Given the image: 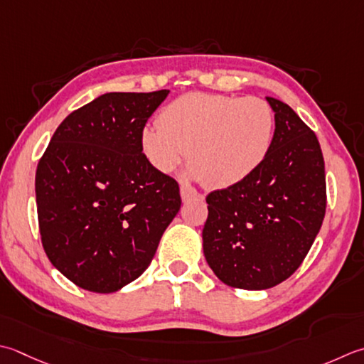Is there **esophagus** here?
Masks as SVG:
<instances>
[{
    "label": "esophagus",
    "instance_id": "esophagus-1",
    "mask_svg": "<svg viewBox=\"0 0 364 364\" xmlns=\"http://www.w3.org/2000/svg\"><path fill=\"white\" fill-rule=\"evenodd\" d=\"M180 191H181V198L184 202H188V200H191V198H196L198 196V192L194 188L188 186V184H183Z\"/></svg>",
    "mask_w": 364,
    "mask_h": 364
}]
</instances>
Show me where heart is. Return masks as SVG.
Segmentation results:
<instances>
[{"instance_id": "obj_1", "label": "heart", "mask_w": 364, "mask_h": 364, "mask_svg": "<svg viewBox=\"0 0 364 364\" xmlns=\"http://www.w3.org/2000/svg\"><path fill=\"white\" fill-rule=\"evenodd\" d=\"M274 113L260 97L189 92L159 113V126L140 132L146 161L172 173L188 153L192 175L205 186L224 189L247 180L273 145Z\"/></svg>"}]
</instances>
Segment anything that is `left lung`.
<instances>
[{
  "mask_svg": "<svg viewBox=\"0 0 364 364\" xmlns=\"http://www.w3.org/2000/svg\"><path fill=\"white\" fill-rule=\"evenodd\" d=\"M273 145L257 172L206 197L203 252L227 286L274 287L301 265L326 210L325 162L316 134L279 99Z\"/></svg>",
  "mask_w": 364,
  "mask_h": 364,
  "instance_id": "left-lung-1",
  "label": "left lung"
}]
</instances>
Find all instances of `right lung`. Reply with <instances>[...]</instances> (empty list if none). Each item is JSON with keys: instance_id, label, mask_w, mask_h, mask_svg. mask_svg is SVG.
I'll return each mask as SVG.
<instances>
[{"instance_id": "right-lung-1", "label": "right lung", "mask_w": 364, "mask_h": 364, "mask_svg": "<svg viewBox=\"0 0 364 364\" xmlns=\"http://www.w3.org/2000/svg\"><path fill=\"white\" fill-rule=\"evenodd\" d=\"M168 90L105 92L55 131L36 170L41 241L75 286L110 294L145 272L180 211V186L145 158L140 132Z\"/></svg>"}]
</instances>
